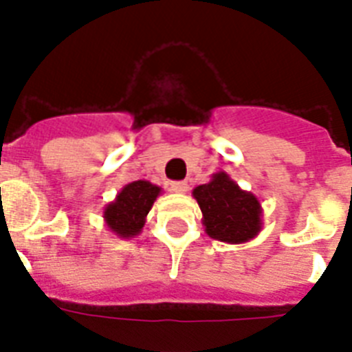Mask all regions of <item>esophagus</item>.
Listing matches in <instances>:
<instances>
[{"label": "esophagus", "mask_w": 352, "mask_h": 352, "mask_svg": "<svg viewBox=\"0 0 352 352\" xmlns=\"http://www.w3.org/2000/svg\"><path fill=\"white\" fill-rule=\"evenodd\" d=\"M170 190L175 193H186L188 192V182L186 181H173L170 182Z\"/></svg>", "instance_id": "obj_1"}]
</instances>
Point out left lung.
<instances>
[{"mask_svg": "<svg viewBox=\"0 0 352 352\" xmlns=\"http://www.w3.org/2000/svg\"><path fill=\"white\" fill-rule=\"evenodd\" d=\"M203 225L212 239L239 245L261 232V204L254 193L241 190L225 171L193 190Z\"/></svg>", "mask_w": 352, "mask_h": 352, "instance_id": "obj_1", "label": "left lung"}]
</instances>
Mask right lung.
<instances>
[{"mask_svg":"<svg viewBox=\"0 0 352 352\" xmlns=\"http://www.w3.org/2000/svg\"><path fill=\"white\" fill-rule=\"evenodd\" d=\"M160 188L148 181H133L122 188L117 199L104 208V219L107 228L122 237L129 239L140 234L146 215L159 197Z\"/></svg>","mask_w":352,"mask_h":352,"instance_id":"add662e5","label":"right lung"}]
</instances>
